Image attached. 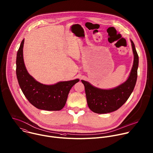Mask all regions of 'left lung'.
I'll list each match as a JSON object with an SVG mask.
<instances>
[{
	"instance_id": "left-lung-1",
	"label": "left lung",
	"mask_w": 153,
	"mask_h": 153,
	"mask_svg": "<svg viewBox=\"0 0 153 153\" xmlns=\"http://www.w3.org/2000/svg\"><path fill=\"white\" fill-rule=\"evenodd\" d=\"M130 41L134 60L130 75L126 82L114 88L104 89L81 80L85 86L88 106L92 112L100 114L114 112L126 102L132 93L137 80L139 56L134 42L131 39Z\"/></svg>"
}]
</instances>
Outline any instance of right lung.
<instances>
[{
  "label": "right lung",
  "mask_w": 153,
  "mask_h": 153,
  "mask_svg": "<svg viewBox=\"0 0 153 153\" xmlns=\"http://www.w3.org/2000/svg\"><path fill=\"white\" fill-rule=\"evenodd\" d=\"M24 41L23 39L16 59V74L23 93L29 102L37 109L48 111L61 110L65 105L71 88L79 79L59 82L50 85L36 81L29 74L25 65L23 53Z\"/></svg>",
  "instance_id": "1"
}]
</instances>
